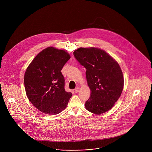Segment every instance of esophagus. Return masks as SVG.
I'll list each match as a JSON object with an SVG mask.
<instances>
[{
    "instance_id": "34e87169",
    "label": "esophagus",
    "mask_w": 152,
    "mask_h": 152,
    "mask_svg": "<svg viewBox=\"0 0 152 152\" xmlns=\"http://www.w3.org/2000/svg\"><path fill=\"white\" fill-rule=\"evenodd\" d=\"M79 91L80 88L79 87H77V88H76L75 89V92L76 93H78Z\"/></svg>"
}]
</instances>
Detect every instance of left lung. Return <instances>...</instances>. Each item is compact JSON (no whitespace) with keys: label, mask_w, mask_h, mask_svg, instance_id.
<instances>
[{"label":"left lung","mask_w":152,"mask_h":152,"mask_svg":"<svg viewBox=\"0 0 152 152\" xmlns=\"http://www.w3.org/2000/svg\"><path fill=\"white\" fill-rule=\"evenodd\" d=\"M73 55L86 71L87 83L91 96L86 101L87 110L95 115L109 110L120 97L124 77L118 63L101 49L79 48Z\"/></svg>","instance_id":"1"}]
</instances>
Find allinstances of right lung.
Instances as JSON below:
<instances>
[{
	"instance_id": "add662e5",
	"label": "right lung",
	"mask_w": 152,
	"mask_h": 152,
	"mask_svg": "<svg viewBox=\"0 0 152 152\" xmlns=\"http://www.w3.org/2000/svg\"><path fill=\"white\" fill-rule=\"evenodd\" d=\"M71 58L63 50L49 47L39 52L24 75V87L29 101L45 114L57 115L65 109L72 93L64 89L61 72Z\"/></svg>"
}]
</instances>
